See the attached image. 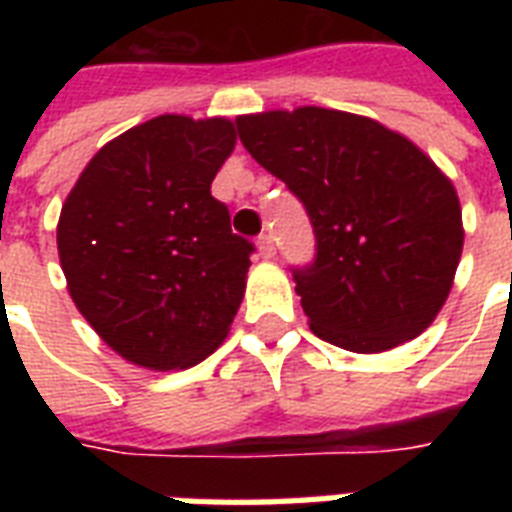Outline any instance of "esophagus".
<instances>
[{
	"instance_id": "1",
	"label": "esophagus",
	"mask_w": 512,
	"mask_h": 512,
	"mask_svg": "<svg viewBox=\"0 0 512 512\" xmlns=\"http://www.w3.org/2000/svg\"><path fill=\"white\" fill-rule=\"evenodd\" d=\"M257 249H260V255L263 257L276 255V244H273L271 233H260V239H257Z\"/></svg>"
}]
</instances>
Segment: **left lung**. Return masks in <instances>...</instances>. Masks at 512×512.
Returning <instances> with one entry per match:
<instances>
[{
	"label": "left lung",
	"instance_id": "left-lung-1",
	"mask_svg": "<svg viewBox=\"0 0 512 512\" xmlns=\"http://www.w3.org/2000/svg\"><path fill=\"white\" fill-rule=\"evenodd\" d=\"M236 130L311 217L316 255L292 279L313 335L380 353L425 332L462 255L449 177L404 135L345 111L239 116Z\"/></svg>",
	"mask_w": 512,
	"mask_h": 512
}]
</instances>
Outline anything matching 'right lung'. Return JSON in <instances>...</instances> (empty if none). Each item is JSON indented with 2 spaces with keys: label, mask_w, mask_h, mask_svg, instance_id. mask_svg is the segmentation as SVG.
<instances>
[{
  "label": "right lung",
  "mask_w": 512,
  "mask_h": 512,
  "mask_svg": "<svg viewBox=\"0 0 512 512\" xmlns=\"http://www.w3.org/2000/svg\"><path fill=\"white\" fill-rule=\"evenodd\" d=\"M233 146L228 119L156 116L100 148L60 209L71 300L132 364L185 369L228 335L255 252L209 191Z\"/></svg>",
  "instance_id": "add662e5"
}]
</instances>
